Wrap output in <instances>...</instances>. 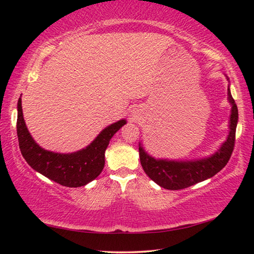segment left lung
<instances>
[{"label": "left lung", "instance_id": "1", "mask_svg": "<svg viewBox=\"0 0 254 254\" xmlns=\"http://www.w3.org/2000/svg\"><path fill=\"white\" fill-rule=\"evenodd\" d=\"M229 101L232 104V112L230 118V133L221 149L212 157L200 159L194 161H168L156 160L144 151L139 144V154L141 166L144 173L158 184L169 190H178L197 183L203 182L216 175L227 165L233 152L235 144V132L238 124L239 112L233 97L231 95L230 88H227Z\"/></svg>", "mask_w": 254, "mask_h": 254}]
</instances>
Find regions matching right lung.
I'll return each instance as SVG.
<instances>
[{
	"instance_id": "1",
	"label": "right lung",
	"mask_w": 254,
	"mask_h": 254,
	"mask_svg": "<svg viewBox=\"0 0 254 254\" xmlns=\"http://www.w3.org/2000/svg\"><path fill=\"white\" fill-rule=\"evenodd\" d=\"M126 124V120L111 124L104 128L93 142L74 153H55L40 148L25 126L21 98L18 101L19 147L25 161L38 173L66 187H80L95 179L105 165V150L115 133Z\"/></svg>"
}]
</instances>
